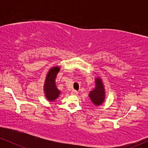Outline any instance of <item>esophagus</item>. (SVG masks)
Wrapping results in <instances>:
<instances>
[{
  "instance_id": "34e87169",
  "label": "esophagus",
  "mask_w": 148,
  "mask_h": 148,
  "mask_svg": "<svg viewBox=\"0 0 148 148\" xmlns=\"http://www.w3.org/2000/svg\"><path fill=\"white\" fill-rule=\"evenodd\" d=\"M71 94H72V95H77L79 94V92L76 90H72L71 92Z\"/></svg>"
}]
</instances>
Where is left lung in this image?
Here are the masks:
<instances>
[{
	"label": "left lung",
	"instance_id": "1",
	"mask_svg": "<svg viewBox=\"0 0 148 148\" xmlns=\"http://www.w3.org/2000/svg\"><path fill=\"white\" fill-rule=\"evenodd\" d=\"M95 87L90 92L88 96L94 106H99L104 102L106 98V91H105L102 79L101 78L98 76L96 77L95 79Z\"/></svg>",
	"mask_w": 148,
	"mask_h": 148
}]
</instances>
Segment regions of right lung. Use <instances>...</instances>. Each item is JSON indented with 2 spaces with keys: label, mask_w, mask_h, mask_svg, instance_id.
Here are the masks:
<instances>
[{
  "label": "right lung",
  "mask_w": 148,
  "mask_h": 148,
  "mask_svg": "<svg viewBox=\"0 0 148 148\" xmlns=\"http://www.w3.org/2000/svg\"><path fill=\"white\" fill-rule=\"evenodd\" d=\"M60 67L58 66L51 67L47 72L44 84V93L45 97L49 101H53L59 97L61 92L58 89L56 84V78L60 72Z\"/></svg>",
  "instance_id": "right-lung-1"
}]
</instances>
